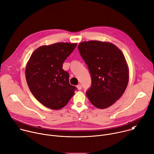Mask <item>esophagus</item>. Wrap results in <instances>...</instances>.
Segmentation results:
<instances>
[{
	"label": "esophagus",
	"mask_w": 154,
	"mask_h": 154,
	"mask_svg": "<svg viewBox=\"0 0 154 154\" xmlns=\"http://www.w3.org/2000/svg\"><path fill=\"white\" fill-rule=\"evenodd\" d=\"M77 89H78L79 90H80L82 89V86H81V85H80V84H79V85L77 86Z\"/></svg>",
	"instance_id": "34e87169"
}]
</instances>
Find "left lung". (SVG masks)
Returning a JSON list of instances; mask_svg holds the SVG:
<instances>
[{
	"label": "left lung",
	"mask_w": 154,
	"mask_h": 154,
	"mask_svg": "<svg viewBox=\"0 0 154 154\" xmlns=\"http://www.w3.org/2000/svg\"><path fill=\"white\" fill-rule=\"evenodd\" d=\"M78 49L91 75L87 97L96 108L110 106L122 96L128 83L129 70L124 54L112 42L99 41L82 42Z\"/></svg>",
	"instance_id": "1"
}]
</instances>
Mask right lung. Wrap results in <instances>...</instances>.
I'll list each match as a JSON object with an SVG mask.
<instances>
[{
    "instance_id": "add662e5",
    "label": "right lung",
    "mask_w": 154,
    "mask_h": 154,
    "mask_svg": "<svg viewBox=\"0 0 154 154\" xmlns=\"http://www.w3.org/2000/svg\"><path fill=\"white\" fill-rule=\"evenodd\" d=\"M77 43L57 42L37 48L26 68V78L34 97L43 105L59 109L66 106L77 90L70 85L69 74L63 63L72 52Z\"/></svg>"
}]
</instances>
